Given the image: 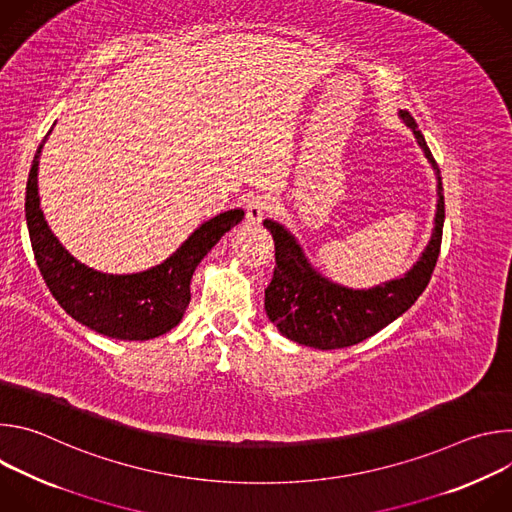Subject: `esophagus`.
<instances>
[{
    "label": "esophagus",
    "instance_id": "obj_1",
    "mask_svg": "<svg viewBox=\"0 0 512 512\" xmlns=\"http://www.w3.org/2000/svg\"><path fill=\"white\" fill-rule=\"evenodd\" d=\"M269 210H271L269 196H251L245 204L247 223L249 225H259Z\"/></svg>",
    "mask_w": 512,
    "mask_h": 512
}]
</instances>
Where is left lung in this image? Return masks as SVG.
I'll return each mask as SVG.
<instances>
[{
  "label": "left lung",
  "mask_w": 512,
  "mask_h": 512,
  "mask_svg": "<svg viewBox=\"0 0 512 512\" xmlns=\"http://www.w3.org/2000/svg\"><path fill=\"white\" fill-rule=\"evenodd\" d=\"M399 119L413 131L437 180L433 229L427 245L403 275L373 287H348L314 267L298 237L287 227L265 218L263 227L275 241V271L265 289V312L285 338L320 350L358 344L403 316L427 287L440 255L446 218L442 176L413 117L399 111Z\"/></svg>",
  "instance_id": "1"
}]
</instances>
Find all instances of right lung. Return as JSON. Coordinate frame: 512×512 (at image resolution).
<instances>
[{
  "instance_id": "obj_1",
  "label": "right lung",
  "mask_w": 512,
  "mask_h": 512,
  "mask_svg": "<svg viewBox=\"0 0 512 512\" xmlns=\"http://www.w3.org/2000/svg\"><path fill=\"white\" fill-rule=\"evenodd\" d=\"M48 135L40 143L28 176L26 223L50 294L70 318L97 334L117 340H150L166 334L184 318L196 267L225 233L243 221L245 210L231 208L208 218L160 265L121 275L97 271L64 249L42 212L38 166Z\"/></svg>"
}]
</instances>
